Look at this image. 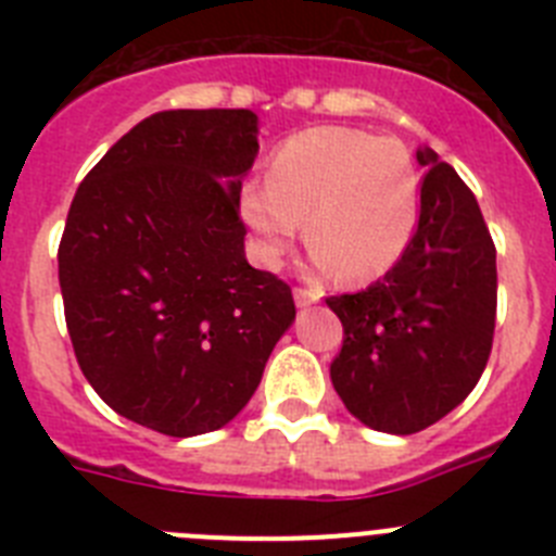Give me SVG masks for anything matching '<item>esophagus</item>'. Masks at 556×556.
Segmentation results:
<instances>
[{"instance_id":"esophagus-1","label":"esophagus","mask_w":556,"mask_h":556,"mask_svg":"<svg viewBox=\"0 0 556 556\" xmlns=\"http://www.w3.org/2000/svg\"><path fill=\"white\" fill-rule=\"evenodd\" d=\"M317 301H320V292H314V289H303V287L294 289V303H298L301 308L312 306V303H317Z\"/></svg>"}]
</instances>
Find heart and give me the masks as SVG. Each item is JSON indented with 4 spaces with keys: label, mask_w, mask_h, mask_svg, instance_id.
I'll return each mask as SVG.
<instances>
[{
    "label": "heart",
    "mask_w": 556,
    "mask_h": 556,
    "mask_svg": "<svg viewBox=\"0 0 556 556\" xmlns=\"http://www.w3.org/2000/svg\"><path fill=\"white\" fill-rule=\"evenodd\" d=\"M239 205L267 267L281 264L306 219L314 264L362 283L384 275L409 248L420 178L401 141L312 127L278 147L267 184L244 186Z\"/></svg>",
    "instance_id": "1"
}]
</instances>
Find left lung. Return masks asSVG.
Instances as JSON below:
<instances>
[{
    "label": "left lung",
    "mask_w": 556,
    "mask_h": 556,
    "mask_svg": "<svg viewBox=\"0 0 556 556\" xmlns=\"http://www.w3.org/2000/svg\"><path fill=\"white\" fill-rule=\"evenodd\" d=\"M426 166L420 217L404 255L367 289L331 294L342 351L331 381L353 417L376 431L415 434L470 395L493 351L495 244L473 191L437 159Z\"/></svg>",
    "instance_id": "1"
}]
</instances>
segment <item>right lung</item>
Returning <instances> with one entry per match:
<instances>
[{
	"label": "right lung",
	"instance_id": "obj_1",
	"mask_svg": "<svg viewBox=\"0 0 556 556\" xmlns=\"http://www.w3.org/2000/svg\"><path fill=\"white\" fill-rule=\"evenodd\" d=\"M255 132L244 108L152 113L68 208L58 278L77 365L113 412L161 434L230 424L294 320L289 283L244 258Z\"/></svg>",
	"mask_w": 556,
	"mask_h": 556
}]
</instances>
